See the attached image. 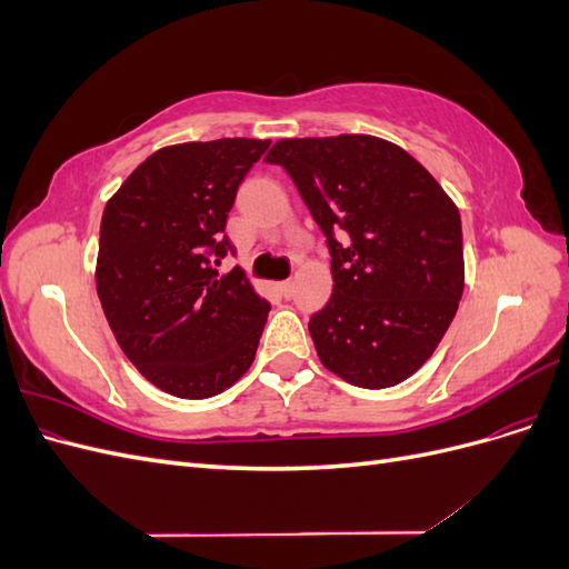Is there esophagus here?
I'll use <instances>...</instances> for the list:
<instances>
[{"label":"esophagus","mask_w":569,"mask_h":569,"mask_svg":"<svg viewBox=\"0 0 569 569\" xmlns=\"http://www.w3.org/2000/svg\"><path fill=\"white\" fill-rule=\"evenodd\" d=\"M278 289H280V295H282L284 299H289L291 295H295V280H284V282H280V284H278Z\"/></svg>","instance_id":"obj_1"}]
</instances>
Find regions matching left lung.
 Listing matches in <instances>:
<instances>
[{"label":"left lung","instance_id":"obj_1","mask_svg":"<svg viewBox=\"0 0 569 569\" xmlns=\"http://www.w3.org/2000/svg\"><path fill=\"white\" fill-rule=\"evenodd\" d=\"M266 161L295 180L332 256V297L308 322L322 366L363 389L408 380L462 297L458 206L408 151L372 134L280 140Z\"/></svg>","mask_w":569,"mask_h":569}]
</instances>
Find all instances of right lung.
I'll list each match as a JSON object with an SVG mask.
<instances>
[{
    "label": "right lung",
    "instance_id": "right-lung-1",
    "mask_svg": "<svg viewBox=\"0 0 569 569\" xmlns=\"http://www.w3.org/2000/svg\"><path fill=\"white\" fill-rule=\"evenodd\" d=\"M268 140L222 137L153 151L107 201L97 295L147 380L180 399L232 387L256 358L270 303L242 268L220 272L237 189Z\"/></svg>",
    "mask_w": 569,
    "mask_h": 569
}]
</instances>
